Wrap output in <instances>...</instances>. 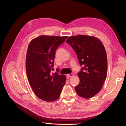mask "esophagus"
Returning <instances> with one entry per match:
<instances>
[{"label":"esophagus","mask_w":126,"mask_h":126,"mask_svg":"<svg viewBox=\"0 0 126 126\" xmlns=\"http://www.w3.org/2000/svg\"><path fill=\"white\" fill-rule=\"evenodd\" d=\"M73 76H74V74H68V75H67V77H70V78H71V77H73Z\"/></svg>","instance_id":"34e87169"}]
</instances>
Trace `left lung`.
<instances>
[{
  "mask_svg": "<svg viewBox=\"0 0 126 126\" xmlns=\"http://www.w3.org/2000/svg\"><path fill=\"white\" fill-rule=\"evenodd\" d=\"M69 44L77 54L80 65V82L75 90L80 97L92 98L101 89L107 75L108 63L102 42L94 36L79 35L68 38Z\"/></svg>",
  "mask_w": 126,
  "mask_h": 126,
  "instance_id": "1",
  "label": "left lung"
}]
</instances>
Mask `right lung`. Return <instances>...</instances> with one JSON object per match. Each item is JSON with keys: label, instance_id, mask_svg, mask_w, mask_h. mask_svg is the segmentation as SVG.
<instances>
[{"label": "right lung", "instance_id": "right-lung-1", "mask_svg": "<svg viewBox=\"0 0 126 126\" xmlns=\"http://www.w3.org/2000/svg\"><path fill=\"white\" fill-rule=\"evenodd\" d=\"M67 36L42 35L30 42L26 59V73L33 92L40 99L54 101L59 98L66 76L51 73L57 48ZM57 71L59 69L57 68Z\"/></svg>", "mask_w": 126, "mask_h": 126}]
</instances>
